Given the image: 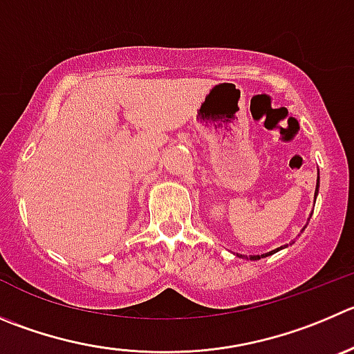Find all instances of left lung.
<instances>
[{
    "instance_id": "obj_1",
    "label": "left lung",
    "mask_w": 354,
    "mask_h": 354,
    "mask_svg": "<svg viewBox=\"0 0 354 354\" xmlns=\"http://www.w3.org/2000/svg\"><path fill=\"white\" fill-rule=\"evenodd\" d=\"M316 193H318V186H316ZM278 250H280V248H276V250L269 252V254H262V255H250V261H257V259H261V257H268V255L274 254V252H278ZM240 257H243V255H240Z\"/></svg>"
}]
</instances>
